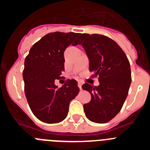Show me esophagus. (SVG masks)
Returning <instances> with one entry per match:
<instances>
[{"label":"esophagus","instance_id":"1","mask_svg":"<svg viewBox=\"0 0 150 150\" xmlns=\"http://www.w3.org/2000/svg\"><path fill=\"white\" fill-rule=\"evenodd\" d=\"M78 86H79V89L82 90V83H80V82H79V83H78Z\"/></svg>","mask_w":150,"mask_h":150}]
</instances>
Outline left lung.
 <instances>
[{"instance_id": "8db88e82", "label": "left lung", "mask_w": 150, "mask_h": 150, "mask_svg": "<svg viewBox=\"0 0 150 150\" xmlns=\"http://www.w3.org/2000/svg\"><path fill=\"white\" fill-rule=\"evenodd\" d=\"M83 46L89 60V71L98 76L100 85L82 86L91 94V100L83 105L91 122L105 123L119 113L128 96L132 83L130 63L119 45L101 34H80L74 46Z\"/></svg>"}]
</instances>
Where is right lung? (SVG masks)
<instances>
[{
  "mask_svg": "<svg viewBox=\"0 0 150 150\" xmlns=\"http://www.w3.org/2000/svg\"><path fill=\"white\" fill-rule=\"evenodd\" d=\"M79 35L74 32L50 33L33 45L25 59L22 76L26 98L34 116L43 122L63 121L70 102L79 93L75 79H68L59 88L55 85L64 71V52L71 44L75 45Z\"/></svg>",
  "mask_w": 150,
  "mask_h": 150,
  "instance_id": "obj_1",
  "label": "right lung"
}]
</instances>
